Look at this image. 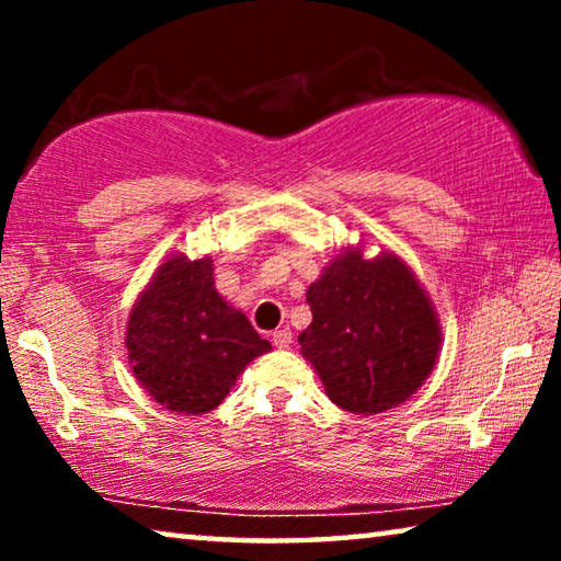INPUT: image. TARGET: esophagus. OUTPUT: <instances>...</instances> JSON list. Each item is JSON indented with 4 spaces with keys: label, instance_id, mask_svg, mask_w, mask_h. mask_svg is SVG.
<instances>
[{
    "label": "esophagus",
    "instance_id": "34e87169",
    "mask_svg": "<svg viewBox=\"0 0 561 561\" xmlns=\"http://www.w3.org/2000/svg\"><path fill=\"white\" fill-rule=\"evenodd\" d=\"M273 344L278 350H288L294 344V332L290 329H278V332H273Z\"/></svg>",
    "mask_w": 561,
    "mask_h": 561
}]
</instances>
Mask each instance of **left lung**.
<instances>
[{"label": "left lung", "instance_id": "obj_1", "mask_svg": "<svg viewBox=\"0 0 561 561\" xmlns=\"http://www.w3.org/2000/svg\"><path fill=\"white\" fill-rule=\"evenodd\" d=\"M311 324L301 355L324 382L329 401L350 413H382L416 393L442 350L432 298L396 252L365 257L363 244L329 260L306 290Z\"/></svg>", "mask_w": 561, "mask_h": 561}]
</instances>
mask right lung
Listing matches in <instances>:
<instances>
[{"label": "right lung", "mask_w": 561, "mask_h": 561, "mask_svg": "<svg viewBox=\"0 0 561 561\" xmlns=\"http://www.w3.org/2000/svg\"><path fill=\"white\" fill-rule=\"evenodd\" d=\"M127 359L163 409L209 413L252 359L271 352L250 319L214 288L211 257L179 252L160 263L129 311Z\"/></svg>", "instance_id": "right-lung-1"}]
</instances>
